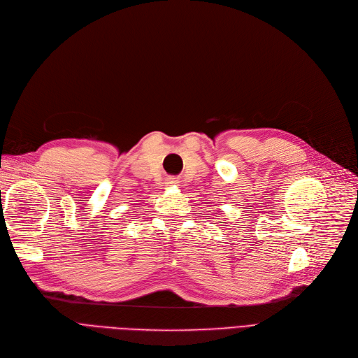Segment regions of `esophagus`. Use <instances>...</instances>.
Masks as SVG:
<instances>
[{
  "mask_svg": "<svg viewBox=\"0 0 358 358\" xmlns=\"http://www.w3.org/2000/svg\"><path fill=\"white\" fill-rule=\"evenodd\" d=\"M166 183H167V185H173V183H176V180H175V179H167Z\"/></svg>",
  "mask_w": 358,
  "mask_h": 358,
  "instance_id": "34e87169",
  "label": "esophagus"
}]
</instances>
